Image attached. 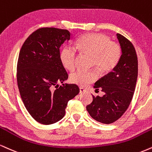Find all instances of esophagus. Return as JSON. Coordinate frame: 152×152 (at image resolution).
<instances>
[{"label": "esophagus", "instance_id": "34e87169", "mask_svg": "<svg viewBox=\"0 0 152 152\" xmlns=\"http://www.w3.org/2000/svg\"><path fill=\"white\" fill-rule=\"evenodd\" d=\"M79 91H80V94H82V93L86 92V90L85 88H83V87H80L79 88Z\"/></svg>", "mask_w": 152, "mask_h": 152}]
</instances>
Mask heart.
Returning <instances> with one entry per match:
<instances>
[{
  "label": "heart",
  "instance_id": "heart-1",
  "mask_svg": "<svg viewBox=\"0 0 152 152\" xmlns=\"http://www.w3.org/2000/svg\"><path fill=\"white\" fill-rule=\"evenodd\" d=\"M75 48L82 53L92 56L91 65L96 66L100 74H105L114 69L122 55L120 44L111 41L108 36L101 33H88L78 38ZM59 58L62 65L69 71L74 70L76 66V51L71 47H64L60 52ZM98 73L96 70L78 69L71 74L72 83L85 86L96 81Z\"/></svg>",
  "mask_w": 152,
  "mask_h": 152
}]
</instances>
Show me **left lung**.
I'll list each match as a JSON object with an SVG mask.
<instances>
[{
    "label": "left lung",
    "mask_w": 152,
    "mask_h": 152,
    "mask_svg": "<svg viewBox=\"0 0 152 152\" xmlns=\"http://www.w3.org/2000/svg\"><path fill=\"white\" fill-rule=\"evenodd\" d=\"M122 55L112 71L96 82L94 88L104 92L103 96H93V102L86 106L90 115L104 124L115 122L128 108L136 86L138 60L136 51L129 40L117 34Z\"/></svg>",
    "instance_id": "left-lung-1"
}]
</instances>
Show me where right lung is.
Segmentation results:
<instances>
[{
	"label": "right lung",
	"instance_id": "add662e5",
	"mask_svg": "<svg viewBox=\"0 0 152 152\" xmlns=\"http://www.w3.org/2000/svg\"><path fill=\"white\" fill-rule=\"evenodd\" d=\"M71 38L67 30L42 27L32 32L21 47L17 82L27 110L37 122L52 125L65 115L69 100L79 93L76 84H63L68 74L59 58L61 45Z\"/></svg>",
	"mask_w": 152,
	"mask_h": 152
}]
</instances>
